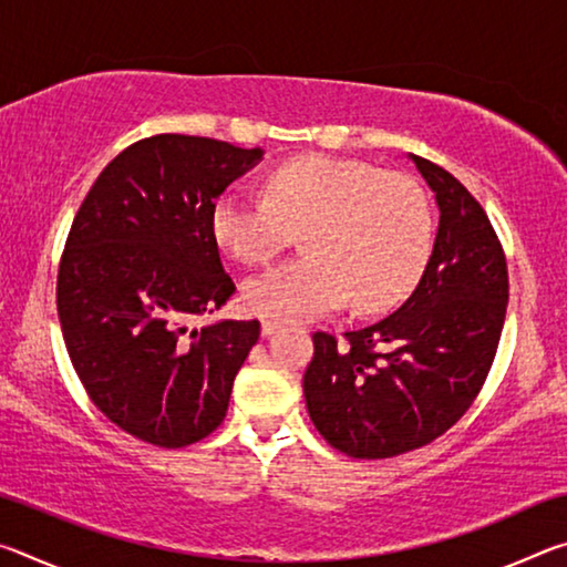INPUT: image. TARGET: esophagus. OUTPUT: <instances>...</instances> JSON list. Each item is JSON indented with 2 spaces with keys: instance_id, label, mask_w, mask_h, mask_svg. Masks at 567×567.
<instances>
[{
  "instance_id": "34e87169",
  "label": "esophagus",
  "mask_w": 567,
  "mask_h": 567,
  "mask_svg": "<svg viewBox=\"0 0 567 567\" xmlns=\"http://www.w3.org/2000/svg\"><path fill=\"white\" fill-rule=\"evenodd\" d=\"M282 324L275 322V320H262V338H272V334L280 330Z\"/></svg>"
}]
</instances>
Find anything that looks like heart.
<instances>
[{"label": "heart", "mask_w": 567, "mask_h": 567, "mask_svg": "<svg viewBox=\"0 0 567 567\" xmlns=\"http://www.w3.org/2000/svg\"><path fill=\"white\" fill-rule=\"evenodd\" d=\"M267 195L227 189L213 207V235L247 265L272 260L305 227V252L247 280L249 312L302 322L338 310L402 300L430 260L433 215L422 187L398 172L330 155L282 162Z\"/></svg>", "instance_id": "b5f03b06"}]
</instances>
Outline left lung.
<instances>
[{"label": "left lung", "mask_w": 567, "mask_h": 567, "mask_svg": "<svg viewBox=\"0 0 567 567\" xmlns=\"http://www.w3.org/2000/svg\"><path fill=\"white\" fill-rule=\"evenodd\" d=\"M435 192L437 235L405 302L344 342L315 332L302 390L315 427L358 460L433 443L473 405L507 310L501 239L477 199L435 162L410 155Z\"/></svg>", "instance_id": "obj_1"}]
</instances>
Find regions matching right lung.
Returning <instances> with one entry per match:
<instances>
[{"label":"right lung","mask_w":567,"mask_h":567,"mask_svg":"<svg viewBox=\"0 0 567 567\" xmlns=\"http://www.w3.org/2000/svg\"><path fill=\"white\" fill-rule=\"evenodd\" d=\"M262 150L155 134L94 179L66 237L56 312L90 400L124 433L185 447L225 420L257 320L189 330L235 292L213 235V207Z\"/></svg>","instance_id":"obj_1"}]
</instances>
